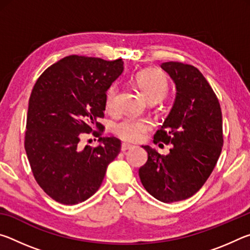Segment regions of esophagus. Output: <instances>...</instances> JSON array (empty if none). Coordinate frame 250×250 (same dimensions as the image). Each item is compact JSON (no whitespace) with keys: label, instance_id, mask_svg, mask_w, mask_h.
Segmentation results:
<instances>
[{"label":"esophagus","instance_id":"1","mask_svg":"<svg viewBox=\"0 0 250 250\" xmlns=\"http://www.w3.org/2000/svg\"><path fill=\"white\" fill-rule=\"evenodd\" d=\"M132 147H133V146L128 145V143H122V145H121V150H122V151L130 150V149H132Z\"/></svg>","mask_w":250,"mask_h":250}]
</instances>
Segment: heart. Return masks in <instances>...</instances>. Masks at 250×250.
<instances>
[{"instance_id": "1", "label": "heart", "mask_w": 250, "mask_h": 250, "mask_svg": "<svg viewBox=\"0 0 250 250\" xmlns=\"http://www.w3.org/2000/svg\"><path fill=\"white\" fill-rule=\"evenodd\" d=\"M133 83L141 95L149 103H155L162 99L167 92V82L166 76L161 71L152 68L143 69L134 75ZM119 89L116 83L110 86L105 92V109L113 112L118 107ZM152 125L146 119L128 118L122 120L115 126V133L120 139L129 142L141 141L147 131L151 130Z\"/></svg>"}]
</instances>
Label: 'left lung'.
Wrapping results in <instances>:
<instances>
[{
    "instance_id": "left-lung-1",
    "label": "left lung",
    "mask_w": 250,
    "mask_h": 250,
    "mask_svg": "<svg viewBox=\"0 0 250 250\" xmlns=\"http://www.w3.org/2000/svg\"><path fill=\"white\" fill-rule=\"evenodd\" d=\"M175 83V100L154 143L172 145L161 155L149 146L147 161L139 170L152 196L173 203L193 196L213 172L223 146L222 110L215 92L196 67L179 62L161 64Z\"/></svg>"
}]
</instances>
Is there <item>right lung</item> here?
Here are the masks:
<instances>
[{
  "mask_svg": "<svg viewBox=\"0 0 250 250\" xmlns=\"http://www.w3.org/2000/svg\"><path fill=\"white\" fill-rule=\"evenodd\" d=\"M122 71L121 58L70 55L48 67L34 84L25 151L36 182L58 203L75 205L94 195L119 154L121 141L100 137L104 125L98 119L104 116L105 92ZM90 132L101 145L83 149L80 138Z\"/></svg>",
  "mask_w": 250,
  "mask_h": 250,
  "instance_id": "obj_1",
  "label": "right lung"
}]
</instances>
